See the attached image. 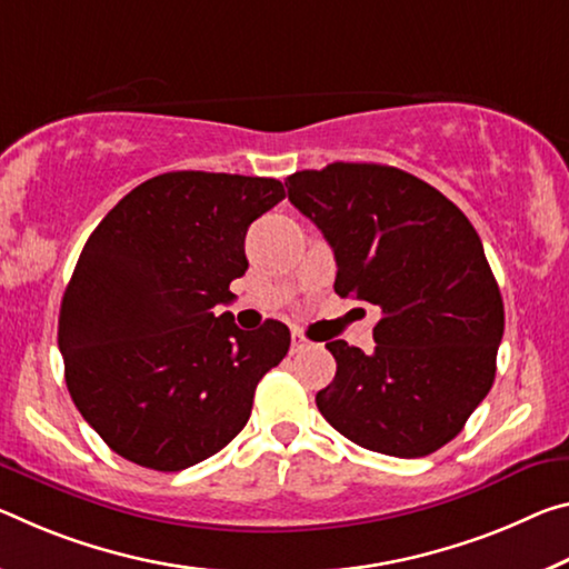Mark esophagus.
<instances>
[{
	"instance_id": "1",
	"label": "esophagus",
	"mask_w": 569,
	"mask_h": 569,
	"mask_svg": "<svg viewBox=\"0 0 569 569\" xmlns=\"http://www.w3.org/2000/svg\"><path fill=\"white\" fill-rule=\"evenodd\" d=\"M306 349H311V341L306 339L301 331H293L291 333V355H301V351H306Z\"/></svg>"
}]
</instances>
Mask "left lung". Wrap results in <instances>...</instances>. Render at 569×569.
Returning <instances> with one entry per match:
<instances>
[{"instance_id": "obj_1", "label": "left lung", "mask_w": 569, "mask_h": 569, "mask_svg": "<svg viewBox=\"0 0 569 569\" xmlns=\"http://www.w3.org/2000/svg\"><path fill=\"white\" fill-rule=\"evenodd\" d=\"M333 250L341 299L372 303L375 351L329 341L333 382L317 408L351 443L385 456L436 453L489 395L503 301L466 214L398 167L333 161L286 179Z\"/></svg>"}]
</instances>
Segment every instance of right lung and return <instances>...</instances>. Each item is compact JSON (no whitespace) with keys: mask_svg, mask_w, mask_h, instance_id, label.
Here are the masks:
<instances>
[{"mask_svg":"<svg viewBox=\"0 0 569 569\" xmlns=\"http://www.w3.org/2000/svg\"><path fill=\"white\" fill-rule=\"evenodd\" d=\"M283 197L268 177L167 171L90 232L62 296L58 345L76 408L126 461L182 471L246 428L291 331L273 319L242 331L212 309L248 270L250 222Z\"/></svg>","mask_w":569,"mask_h":569,"instance_id":"1","label":"right lung"}]
</instances>
